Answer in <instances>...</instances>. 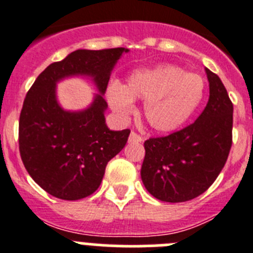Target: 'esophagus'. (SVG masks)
Instances as JSON below:
<instances>
[{
	"label": "esophagus",
	"mask_w": 253,
	"mask_h": 253,
	"mask_svg": "<svg viewBox=\"0 0 253 253\" xmlns=\"http://www.w3.org/2000/svg\"><path fill=\"white\" fill-rule=\"evenodd\" d=\"M143 142V137L139 135L135 131H131L130 135H129V143H142Z\"/></svg>",
	"instance_id": "1"
}]
</instances>
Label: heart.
<instances>
[{"label": "heart", "mask_w": 253, "mask_h": 253, "mask_svg": "<svg viewBox=\"0 0 253 253\" xmlns=\"http://www.w3.org/2000/svg\"><path fill=\"white\" fill-rule=\"evenodd\" d=\"M204 80L181 67L162 64L134 71L126 84L111 82L106 99L122 118L135 111L134 100L143 102V116L157 133H171L191 118L204 97Z\"/></svg>", "instance_id": "heart-1"}]
</instances>
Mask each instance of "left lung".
<instances>
[{"mask_svg": "<svg viewBox=\"0 0 253 253\" xmlns=\"http://www.w3.org/2000/svg\"><path fill=\"white\" fill-rule=\"evenodd\" d=\"M209 100L195 123L167 137L144 142L140 176L161 202H189L213 184L232 147L233 104L220 78L205 68Z\"/></svg>", "mask_w": 253, "mask_h": 253, "instance_id": "1", "label": "left lung"}]
</instances>
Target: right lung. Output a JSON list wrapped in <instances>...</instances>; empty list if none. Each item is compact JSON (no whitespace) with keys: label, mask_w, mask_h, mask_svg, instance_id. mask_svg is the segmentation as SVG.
Here are the masks:
<instances>
[{"label":"right lung","mask_w":253,"mask_h":253,"mask_svg":"<svg viewBox=\"0 0 253 253\" xmlns=\"http://www.w3.org/2000/svg\"><path fill=\"white\" fill-rule=\"evenodd\" d=\"M125 48L78 49L38 76L26 93L19 122V148L31 178L48 194L78 200L99 189L107 162L126 144L130 130H110L105 123L106 91L111 71ZM72 75H87L100 94L81 112L57 104L56 84Z\"/></svg>","instance_id":"1"}]
</instances>
